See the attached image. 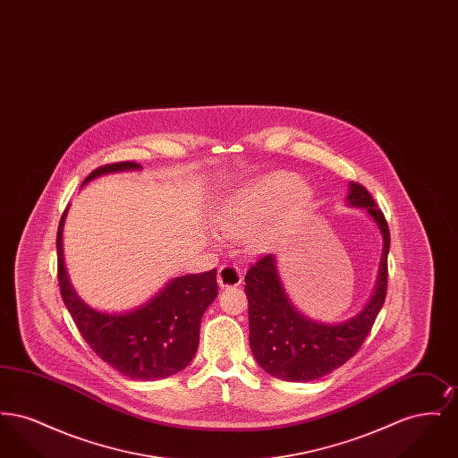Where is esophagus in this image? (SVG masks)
<instances>
[{
    "mask_svg": "<svg viewBox=\"0 0 458 458\" xmlns=\"http://www.w3.org/2000/svg\"><path fill=\"white\" fill-rule=\"evenodd\" d=\"M218 284L221 288L242 284V271L235 264H225L218 269Z\"/></svg>",
    "mask_w": 458,
    "mask_h": 458,
    "instance_id": "1",
    "label": "esophagus"
}]
</instances>
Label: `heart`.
<instances>
[{"label": "heart", "instance_id": "b5f03b06", "mask_svg": "<svg viewBox=\"0 0 458 458\" xmlns=\"http://www.w3.org/2000/svg\"><path fill=\"white\" fill-rule=\"evenodd\" d=\"M309 199V187L299 183L295 174L284 172L264 174L243 187L223 206L219 226L232 239H245L252 234V243L256 247H264L304 209ZM278 208L281 213L277 221L259 231L261 223Z\"/></svg>", "mask_w": 458, "mask_h": 458}]
</instances>
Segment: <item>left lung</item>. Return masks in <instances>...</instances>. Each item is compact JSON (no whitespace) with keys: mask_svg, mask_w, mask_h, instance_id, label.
<instances>
[{"mask_svg":"<svg viewBox=\"0 0 458 458\" xmlns=\"http://www.w3.org/2000/svg\"><path fill=\"white\" fill-rule=\"evenodd\" d=\"M347 200L350 206L368 211L385 242L376 290L357 316L338 325L305 318L286 297L273 254L262 256L245 275L249 344L258 364L273 377L307 383L338 369L362 347L385 304L390 252L388 223L364 185L352 182Z\"/></svg>","mask_w":458,"mask_h":458,"instance_id":"left-lung-1","label":"left lung"}]
</instances>
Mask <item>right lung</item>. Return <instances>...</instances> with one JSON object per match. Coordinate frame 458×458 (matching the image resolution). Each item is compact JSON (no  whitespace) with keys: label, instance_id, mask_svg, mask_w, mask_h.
<instances>
[{"label":"right lung","instance_id":"add662e5","mask_svg":"<svg viewBox=\"0 0 458 458\" xmlns=\"http://www.w3.org/2000/svg\"><path fill=\"white\" fill-rule=\"evenodd\" d=\"M133 161L105 165L94 170L82 185L101 174L140 170ZM58 226V284L75 327L94 353L131 379L153 381L185 369L199 347V327L206 309L218 295L216 269L178 276L149 302L123 314L96 310L73 292L64 264V223Z\"/></svg>","mask_w":458,"mask_h":458}]
</instances>
